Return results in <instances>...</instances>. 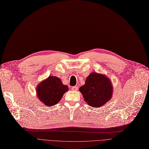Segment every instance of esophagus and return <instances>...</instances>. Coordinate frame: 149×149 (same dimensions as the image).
<instances>
[{"label": "esophagus", "mask_w": 149, "mask_h": 149, "mask_svg": "<svg viewBox=\"0 0 149 149\" xmlns=\"http://www.w3.org/2000/svg\"><path fill=\"white\" fill-rule=\"evenodd\" d=\"M71 89L74 91H77L78 90V86H73L71 88Z\"/></svg>", "instance_id": "esophagus-1"}]
</instances>
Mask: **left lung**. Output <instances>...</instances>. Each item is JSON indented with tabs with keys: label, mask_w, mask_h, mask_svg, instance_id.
<instances>
[{
	"label": "left lung",
	"mask_w": 149,
	"mask_h": 149,
	"mask_svg": "<svg viewBox=\"0 0 149 149\" xmlns=\"http://www.w3.org/2000/svg\"><path fill=\"white\" fill-rule=\"evenodd\" d=\"M113 86L109 78L101 74L92 72L85 84L79 88L84 101L93 107L104 106L113 95Z\"/></svg>",
	"instance_id": "obj_1"
}]
</instances>
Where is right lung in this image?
<instances>
[{"label":"right lung","instance_id":"add662e5","mask_svg":"<svg viewBox=\"0 0 149 149\" xmlns=\"http://www.w3.org/2000/svg\"><path fill=\"white\" fill-rule=\"evenodd\" d=\"M68 90V86L63 84L60 79L50 75L37 85L36 93L41 102L51 107L57 104Z\"/></svg>","mask_w":149,"mask_h":149}]
</instances>
